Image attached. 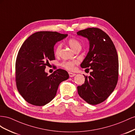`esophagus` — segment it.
<instances>
[{
  "label": "esophagus",
  "mask_w": 135,
  "mask_h": 135,
  "mask_svg": "<svg viewBox=\"0 0 135 135\" xmlns=\"http://www.w3.org/2000/svg\"><path fill=\"white\" fill-rule=\"evenodd\" d=\"M68 74H69V76H70V77H71V78H72V77H74L76 75L75 74H74V73H72V72H68Z\"/></svg>",
  "instance_id": "obj_1"
}]
</instances>
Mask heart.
<instances>
[{
    "mask_svg": "<svg viewBox=\"0 0 135 135\" xmlns=\"http://www.w3.org/2000/svg\"><path fill=\"white\" fill-rule=\"evenodd\" d=\"M68 44L70 46V47L75 51L78 49L81 48V42L74 38H71L68 40ZM61 49V45L60 44H57L54 49V53L55 55H58L60 53V50ZM79 63V61L77 60H64L61 63V66L69 71H72L74 70L75 65Z\"/></svg>",
    "mask_w": 135,
    "mask_h": 135,
    "instance_id": "obj_1",
    "label": "heart"
}]
</instances>
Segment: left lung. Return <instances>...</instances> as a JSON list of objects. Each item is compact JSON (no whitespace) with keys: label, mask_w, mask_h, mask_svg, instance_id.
Instances as JSON below:
<instances>
[{"label":"left lung","mask_w":135,"mask_h":135,"mask_svg":"<svg viewBox=\"0 0 135 135\" xmlns=\"http://www.w3.org/2000/svg\"><path fill=\"white\" fill-rule=\"evenodd\" d=\"M87 38L90 47L81 67L91 70L84 75L85 83L78 86V94L92 105L105 101L117 86L119 75L118 54L110 37L99 28H89L77 32Z\"/></svg>","instance_id":"1"}]
</instances>
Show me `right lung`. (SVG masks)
I'll list each match as a JSON object with an SVG mask.
<instances>
[{"label":"right lung","instance_id":"right-lung-1","mask_svg":"<svg viewBox=\"0 0 135 135\" xmlns=\"http://www.w3.org/2000/svg\"><path fill=\"white\" fill-rule=\"evenodd\" d=\"M67 34L38 32L25 41L19 50L15 64L17 90L33 105L44 106L55 97L61 82L69 78L68 72L57 69L50 75L45 70L49 60L55 59L54 46Z\"/></svg>","mask_w":135,"mask_h":135}]
</instances>
